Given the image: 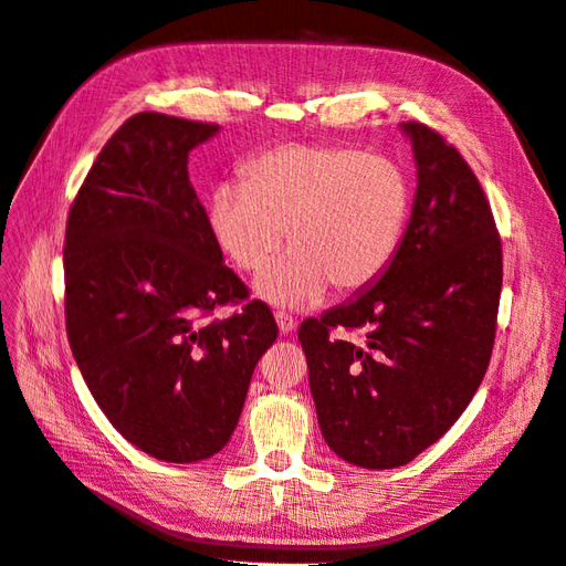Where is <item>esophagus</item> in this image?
Listing matches in <instances>:
<instances>
[{
  "label": "esophagus",
  "mask_w": 566,
  "mask_h": 566,
  "mask_svg": "<svg viewBox=\"0 0 566 566\" xmlns=\"http://www.w3.org/2000/svg\"><path fill=\"white\" fill-rule=\"evenodd\" d=\"M276 323H279V331H281L283 335H287V333H293V331H295V318H293V316H287V314H283V312H276Z\"/></svg>",
  "instance_id": "1"
}]
</instances>
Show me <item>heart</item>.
Returning <instances> with one entry per match:
<instances>
[{"label":"heart","instance_id":"b5f03b06","mask_svg":"<svg viewBox=\"0 0 566 566\" xmlns=\"http://www.w3.org/2000/svg\"><path fill=\"white\" fill-rule=\"evenodd\" d=\"M410 205L403 169L349 146L287 144L219 184L208 202L214 243L233 266L260 271L285 243L283 260L254 283L279 306H310L331 285L356 293L378 281L399 248Z\"/></svg>","mask_w":566,"mask_h":566}]
</instances>
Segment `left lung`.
Listing matches in <instances>:
<instances>
[{
  "label": "left lung",
  "mask_w": 566,
  "mask_h": 566,
  "mask_svg": "<svg viewBox=\"0 0 566 566\" xmlns=\"http://www.w3.org/2000/svg\"><path fill=\"white\" fill-rule=\"evenodd\" d=\"M418 188L382 276L300 325L328 447L356 468L406 465L449 432L482 385L495 337L503 250L470 165L434 129L403 123ZM367 331L361 346L329 333Z\"/></svg>",
  "instance_id": "obj_1"
}]
</instances>
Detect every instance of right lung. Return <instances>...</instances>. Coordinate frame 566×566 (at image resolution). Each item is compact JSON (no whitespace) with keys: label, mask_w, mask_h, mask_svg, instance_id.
Returning a JSON list of instances; mask_svg holds the SVG:
<instances>
[{"label":"right lung","mask_w":566,"mask_h":566,"mask_svg":"<svg viewBox=\"0 0 566 566\" xmlns=\"http://www.w3.org/2000/svg\"><path fill=\"white\" fill-rule=\"evenodd\" d=\"M219 132L136 113L101 148L67 214L65 331L92 397L136 449L198 462L227 447L279 325L224 266L188 179V153Z\"/></svg>","instance_id":"1"}]
</instances>
